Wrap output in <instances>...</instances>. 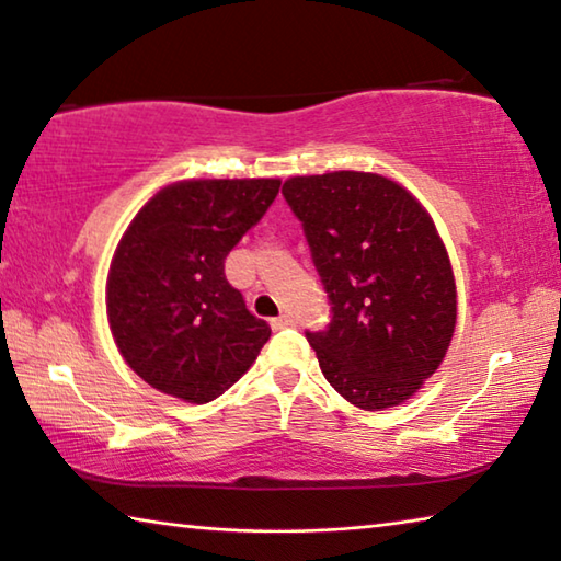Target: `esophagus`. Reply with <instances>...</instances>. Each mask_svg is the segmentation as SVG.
I'll return each mask as SVG.
<instances>
[{
	"label": "esophagus",
	"instance_id": "esophagus-1",
	"mask_svg": "<svg viewBox=\"0 0 561 561\" xmlns=\"http://www.w3.org/2000/svg\"><path fill=\"white\" fill-rule=\"evenodd\" d=\"M271 325H273V330H283V328H290L293 325V318L286 313V316H278V318H273L271 320Z\"/></svg>",
	"mask_w": 561,
	"mask_h": 561
}]
</instances>
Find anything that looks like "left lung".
<instances>
[{"instance_id": "1", "label": "left lung", "mask_w": 561, "mask_h": 561, "mask_svg": "<svg viewBox=\"0 0 561 561\" xmlns=\"http://www.w3.org/2000/svg\"><path fill=\"white\" fill-rule=\"evenodd\" d=\"M283 196L333 302L330 328L308 333L325 380L360 410L402 405L443 365L457 323L453 263L433 216L373 171L290 176Z\"/></svg>"}]
</instances>
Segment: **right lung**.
<instances>
[{
    "mask_svg": "<svg viewBox=\"0 0 561 561\" xmlns=\"http://www.w3.org/2000/svg\"><path fill=\"white\" fill-rule=\"evenodd\" d=\"M280 179H186L131 218L106 275V318L126 365L163 394L216 400L271 337L224 263L273 204Z\"/></svg>",
    "mask_w": 561,
    "mask_h": 561,
    "instance_id": "obj_1",
    "label": "right lung"
}]
</instances>
